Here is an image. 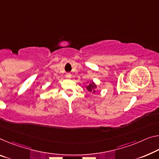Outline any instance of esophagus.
I'll use <instances>...</instances> for the list:
<instances>
[{"mask_svg":"<svg viewBox=\"0 0 159 159\" xmlns=\"http://www.w3.org/2000/svg\"><path fill=\"white\" fill-rule=\"evenodd\" d=\"M66 77L67 79H70V78H71V74H70V73H68V74H66Z\"/></svg>","mask_w":159,"mask_h":159,"instance_id":"obj_1","label":"esophagus"}]
</instances>
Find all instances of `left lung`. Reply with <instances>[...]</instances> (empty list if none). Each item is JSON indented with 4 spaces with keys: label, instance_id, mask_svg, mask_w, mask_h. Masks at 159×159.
Listing matches in <instances>:
<instances>
[{
    "label": "left lung",
    "instance_id": "obj_1",
    "mask_svg": "<svg viewBox=\"0 0 159 159\" xmlns=\"http://www.w3.org/2000/svg\"><path fill=\"white\" fill-rule=\"evenodd\" d=\"M88 83H89V81H88ZM96 88H97L96 84H95L93 81H92V80H90V84L86 86V89L89 90V92H93V93H95L96 92V90H95V89H96Z\"/></svg>",
    "mask_w": 159,
    "mask_h": 159
}]
</instances>
